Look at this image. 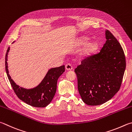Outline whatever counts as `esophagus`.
I'll use <instances>...</instances> for the list:
<instances>
[{
  "label": "esophagus",
  "instance_id": "esophagus-1",
  "mask_svg": "<svg viewBox=\"0 0 132 132\" xmlns=\"http://www.w3.org/2000/svg\"><path fill=\"white\" fill-rule=\"evenodd\" d=\"M65 68L67 70H72L73 66L70 63H67L65 66Z\"/></svg>",
  "mask_w": 132,
  "mask_h": 132
}]
</instances>
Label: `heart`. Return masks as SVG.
<instances>
[{
    "label": "heart",
    "mask_w": 132,
    "mask_h": 132,
    "mask_svg": "<svg viewBox=\"0 0 132 132\" xmlns=\"http://www.w3.org/2000/svg\"><path fill=\"white\" fill-rule=\"evenodd\" d=\"M88 38L87 37H82L79 40V43L80 44H83L87 42L88 40ZM97 48V45L95 44V43L93 42H89L88 43L85 44V45L81 50L80 52V55L82 56H88L92 54L93 52H94Z\"/></svg>",
    "instance_id": "1"
}]
</instances>
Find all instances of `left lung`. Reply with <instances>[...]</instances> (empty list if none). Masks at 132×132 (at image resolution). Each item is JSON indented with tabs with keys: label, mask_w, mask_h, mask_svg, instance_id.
I'll return each instance as SVG.
<instances>
[{
	"label": "left lung",
	"mask_w": 132,
	"mask_h": 132,
	"mask_svg": "<svg viewBox=\"0 0 132 132\" xmlns=\"http://www.w3.org/2000/svg\"><path fill=\"white\" fill-rule=\"evenodd\" d=\"M100 52L85 57L75 69L78 90L83 102L97 106L109 101L119 90L126 68L120 43L109 30Z\"/></svg>",
	"instance_id": "1"
}]
</instances>
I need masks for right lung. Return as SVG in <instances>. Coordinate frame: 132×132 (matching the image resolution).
Returning a JSON list of instances; mask_svg holds the SVG:
<instances>
[{
	"label": "right lung",
	"instance_id": "right-lung-1",
	"mask_svg": "<svg viewBox=\"0 0 132 132\" xmlns=\"http://www.w3.org/2000/svg\"><path fill=\"white\" fill-rule=\"evenodd\" d=\"M10 47L7 50L5 56V67L7 75L14 92L19 99L25 103L35 107H45L52 101L56 93L57 81L65 70L64 65L58 68H52L48 70L46 76L40 84L32 89H26L16 85L9 74L7 55Z\"/></svg>",
	"mask_w": 132,
	"mask_h": 132
}]
</instances>
